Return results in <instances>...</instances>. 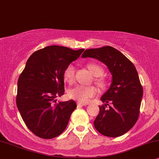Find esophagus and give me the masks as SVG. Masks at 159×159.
<instances>
[{
    "instance_id": "obj_1",
    "label": "esophagus",
    "mask_w": 159,
    "mask_h": 159,
    "mask_svg": "<svg viewBox=\"0 0 159 159\" xmlns=\"http://www.w3.org/2000/svg\"><path fill=\"white\" fill-rule=\"evenodd\" d=\"M88 103H83V102H78L77 103V105L78 107H82V106H85V105H87Z\"/></svg>"
}]
</instances>
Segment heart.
<instances>
[{"instance_id": "heart-1", "label": "heart", "mask_w": 159, "mask_h": 159, "mask_svg": "<svg viewBox=\"0 0 159 159\" xmlns=\"http://www.w3.org/2000/svg\"><path fill=\"white\" fill-rule=\"evenodd\" d=\"M87 67L92 75L95 76L94 81L100 88H105L106 86V81L101 76L104 73V69L100 65L94 62L88 63ZM75 67L70 64L65 67L63 77L67 83L72 84L75 81ZM97 89L93 86H86L83 85H76L68 91V96L70 98L75 99L80 102L86 103L97 94Z\"/></svg>"}]
</instances>
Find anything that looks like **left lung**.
I'll return each mask as SVG.
<instances>
[{
	"label": "left lung",
	"instance_id": "8db88e82",
	"mask_svg": "<svg viewBox=\"0 0 159 159\" xmlns=\"http://www.w3.org/2000/svg\"><path fill=\"white\" fill-rule=\"evenodd\" d=\"M82 57L101 61L113 75L111 87L101 97L106 104L99 106V113L94 121L95 129L107 137L121 136L134 126L139 115L143 89L134 65L121 52L109 46L86 49Z\"/></svg>",
	"mask_w": 159,
	"mask_h": 159
}]
</instances>
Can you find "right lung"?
Segmentation results:
<instances>
[{
  "mask_svg": "<svg viewBox=\"0 0 159 159\" xmlns=\"http://www.w3.org/2000/svg\"><path fill=\"white\" fill-rule=\"evenodd\" d=\"M84 48L47 46L32 54L17 82L16 106L27 127L36 136L52 139L62 134L76 108L75 102L56 103L65 92L63 73Z\"/></svg>",
  "mask_w": 159,
  "mask_h": 159,
  "instance_id": "1",
  "label": "right lung"
}]
</instances>
